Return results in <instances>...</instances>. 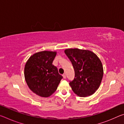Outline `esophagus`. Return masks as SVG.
Returning <instances> with one entry per match:
<instances>
[{
	"mask_svg": "<svg viewBox=\"0 0 124 124\" xmlns=\"http://www.w3.org/2000/svg\"><path fill=\"white\" fill-rule=\"evenodd\" d=\"M63 78L64 79H66V74H63Z\"/></svg>",
	"mask_w": 124,
	"mask_h": 124,
	"instance_id": "esophagus-1",
	"label": "esophagus"
}]
</instances>
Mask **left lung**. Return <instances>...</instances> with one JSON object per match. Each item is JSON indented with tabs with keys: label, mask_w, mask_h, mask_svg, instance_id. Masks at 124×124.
Here are the masks:
<instances>
[{
	"label": "left lung",
	"mask_w": 124,
	"mask_h": 124,
	"mask_svg": "<svg viewBox=\"0 0 124 124\" xmlns=\"http://www.w3.org/2000/svg\"><path fill=\"white\" fill-rule=\"evenodd\" d=\"M64 52L74 70V79L70 83L73 92L79 97L93 95L100 87L103 75L100 58L89 50L67 49Z\"/></svg>",
	"instance_id": "left-lung-1"
}]
</instances>
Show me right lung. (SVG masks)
I'll return each instance as SVG.
<instances>
[{
  "instance_id": "obj_1",
  "label": "right lung",
  "mask_w": 124,
  "mask_h": 124,
  "mask_svg": "<svg viewBox=\"0 0 124 124\" xmlns=\"http://www.w3.org/2000/svg\"><path fill=\"white\" fill-rule=\"evenodd\" d=\"M56 51H43L36 52L27 60L24 74L30 90L40 97H48L52 95L62 78L57 67L52 62Z\"/></svg>"
}]
</instances>
